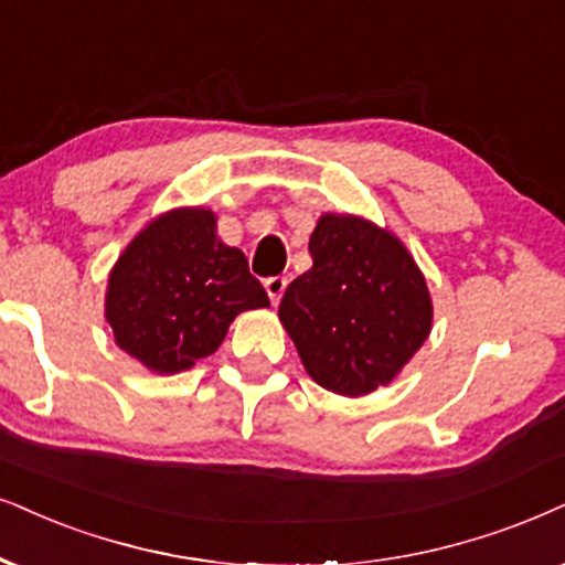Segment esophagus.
Wrapping results in <instances>:
<instances>
[{
	"mask_svg": "<svg viewBox=\"0 0 565 565\" xmlns=\"http://www.w3.org/2000/svg\"><path fill=\"white\" fill-rule=\"evenodd\" d=\"M284 289H287V276H270V278H266V291H268L270 302H274V305L278 302V299H281Z\"/></svg>",
	"mask_w": 565,
	"mask_h": 565,
	"instance_id": "obj_1",
	"label": "esophagus"
}]
</instances>
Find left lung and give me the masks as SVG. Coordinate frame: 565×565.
<instances>
[{"label": "left lung", "instance_id": "left-lung-1", "mask_svg": "<svg viewBox=\"0 0 565 565\" xmlns=\"http://www.w3.org/2000/svg\"><path fill=\"white\" fill-rule=\"evenodd\" d=\"M312 268L289 284L278 318L312 381L344 396L391 383L430 333L433 305L402 242L328 213L310 237Z\"/></svg>", "mask_w": 565, "mask_h": 565}]
</instances>
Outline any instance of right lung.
Here are the masks:
<instances>
[{"label": "right lung", "instance_id": "right-lung-1", "mask_svg": "<svg viewBox=\"0 0 565 565\" xmlns=\"http://www.w3.org/2000/svg\"><path fill=\"white\" fill-rule=\"evenodd\" d=\"M242 249L216 237L211 211H171L130 242L109 276L114 339L156 373L213 354L242 310L268 307Z\"/></svg>", "mask_w": 565, "mask_h": 565}]
</instances>
